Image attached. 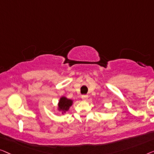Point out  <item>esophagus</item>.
<instances>
[{"instance_id": "obj_1", "label": "esophagus", "mask_w": 154, "mask_h": 154, "mask_svg": "<svg viewBox=\"0 0 154 154\" xmlns=\"http://www.w3.org/2000/svg\"><path fill=\"white\" fill-rule=\"evenodd\" d=\"M88 98V96L87 95H84V96H82V99L83 101H86Z\"/></svg>"}]
</instances>
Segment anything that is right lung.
I'll list each match as a JSON object with an SVG mask.
<instances>
[{
    "label": "right lung",
    "mask_w": 154,
    "mask_h": 154,
    "mask_svg": "<svg viewBox=\"0 0 154 154\" xmlns=\"http://www.w3.org/2000/svg\"><path fill=\"white\" fill-rule=\"evenodd\" d=\"M73 105L72 100L67 98L66 97L62 96L59 99L58 103L57 109L58 112H61L62 114H66L68 111L70 107Z\"/></svg>",
    "instance_id": "right-lung-1"
}]
</instances>
